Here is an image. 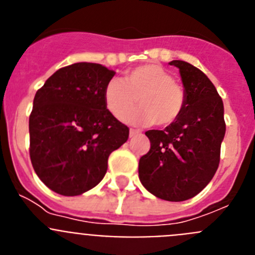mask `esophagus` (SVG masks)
I'll list each match as a JSON object with an SVG mask.
<instances>
[{
    "mask_svg": "<svg viewBox=\"0 0 255 255\" xmlns=\"http://www.w3.org/2000/svg\"><path fill=\"white\" fill-rule=\"evenodd\" d=\"M139 130H136V129H130V131H129V134H130V136H134V135H136V134H139Z\"/></svg>",
    "mask_w": 255,
    "mask_h": 255,
    "instance_id": "34e87169",
    "label": "esophagus"
}]
</instances>
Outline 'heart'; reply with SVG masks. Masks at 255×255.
<instances>
[{
  "label": "heart",
  "mask_w": 255,
  "mask_h": 255,
  "mask_svg": "<svg viewBox=\"0 0 255 255\" xmlns=\"http://www.w3.org/2000/svg\"><path fill=\"white\" fill-rule=\"evenodd\" d=\"M103 100L106 108L119 120H123L139 102L141 107L130 114L128 120L168 126L184 111L186 93L163 66L145 64L126 71L123 80H110L103 91Z\"/></svg>",
  "instance_id": "b5f03b06"
}]
</instances>
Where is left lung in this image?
Instances as JSON below:
<instances>
[{"label":"left lung","mask_w":255,"mask_h":255,"mask_svg":"<svg viewBox=\"0 0 255 255\" xmlns=\"http://www.w3.org/2000/svg\"><path fill=\"white\" fill-rule=\"evenodd\" d=\"M179 67L185 108L163 130H148L150 149L139 159V179L149 193L170 202L195 197L215 176L226 124L224 102L203 71L185 61Z\"/></svg>","instance_id":"obj_1"}]
</instances>
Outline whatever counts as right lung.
<instances>
[{
    "instance_id": "right-lung-1",
    "label": "right lung",
    "mask_w": 255,
    "mask_h": 255,
    "mask_svg": "<svg viewBox=\"0 0 255 255\" xmlns=\"http://www.w3.org/2000/svg\"><path fill=\"white\" fill-rule=\"evenodd\" d=\"M115 73L101 64L61 67L35 93L29 116V154L44 185L65 197L100 184L108 157L129 138V128L103 100Z\"/></svg>"
}]
</instances>
